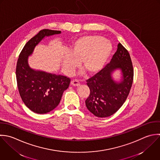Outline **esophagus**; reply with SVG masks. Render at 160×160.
Instances as JSON below:
<instances>
[{"label": "esophagus", "instance_id": "1", "mask_svg": "<svg viewBox=\"0 0 160 160\" xmlns=\"http://www.w3.org/2000/svg\"><path fill=\"white\" fill-rule=\"evenodd\" d=\"M71 85L73 86H79L80 85V82L77 80H73L71 82Z\"/></svg>", "mask_w": 160, "mask_h": 160}]
</instances>
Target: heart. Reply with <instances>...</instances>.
<instances>
[{
  "label": "heart",
  "mask_w": 160,
  "mask_h": 160,
  "mask_svg": "<svg viewBox=\"0 0 160 160\" xmlns=\"http://www.w3.org/2000/svg\"><path fill=\"white\" fill-rule=\"evenodd\" d=\"M112 51L111 43L98 35H89L81 37L73 44L70 55L63 58V66L65 72L70 75L78 66L88 75L98 72L104 66Z\"/></svg>",
  "instance_id": "b5f03b06"
}]
</instances>
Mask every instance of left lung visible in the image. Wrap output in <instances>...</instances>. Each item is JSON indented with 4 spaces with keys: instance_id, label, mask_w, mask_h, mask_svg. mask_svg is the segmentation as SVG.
<instances>
[{
    "instance_id": "left-lung-1",
    "label": "left lung",
    "mask_w": 160,
    "mask_h": 160,
    "mask_svg": "<svg viewBox=\"0 0 160 160\" xmlns=\"http://www.w3.org/2000/svg\"><path fill=\"white\" fill-rule=\"evenodd\" d=\"M120 68L123 80L116 83L111 77L114 69ZM133 67L128 50L120 43L110 62L100 72L86 80L90 92L85 100L86 107L94 115L100 118L116 113L126 101L133 81Z\"/></svg>"
}]
</instances>
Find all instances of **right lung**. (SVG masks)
I'll use <instances>...</instances> for the list:
<instances>
[{"label": "right lung", "mask_w": 160, "mask_h": 160, "mask_svg": "<svg viewBox=\"0 0 160 160\" xmlns=\"http://www.w3.org/2000/svg\"><path fill=\"white\" fill-rule=\"evenodd\" d=\"M60 32L50 29L40 30L26 43L18 56L16 79L19 94L26 107L35 113L44 114L55 108L71 81L67 77L35 71L27 63L28 56L45 36Z\"/></svg>", "instance_id": "right-lung-1"}]
</instances>
